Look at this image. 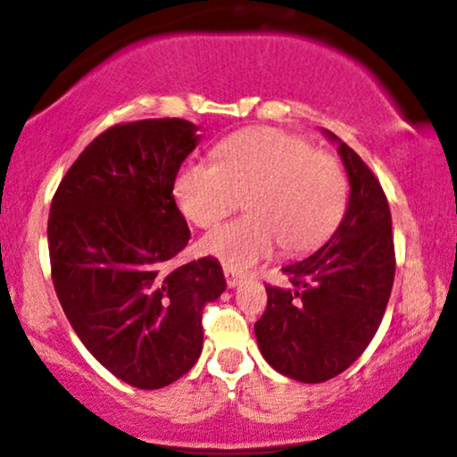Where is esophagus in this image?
I'll return each instance as SVG.
<instances>
[{"instance_id": "1", "label": "esophagus", "mask_w": 457, "mask_h": 457, "mask_svg": "<svg viewBox=\"0 0 457 457\" xmlns=\"http://www.w3.org/2000/svg\"><path fill=\"white\" fill-rule=\"evenodd\" d=\"M223 275H225V283H228V287L240 286V281H243V275H240V272H236L234 269H228V266L223 269Z\"/></svg>"}]
</instances>
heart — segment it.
<instances>
[{
  "instance_id": "heart-1",
  "label": "heart",
  "mask_w": 457,
  "mask_h": 457,
  "mask_svg": "<svg viewBox=\"0 0 457 457\" xmlns=\"http://www.w3.org/2000/svg\"><path fill=\"white\" fill-rule=\"evenodd\" d=\"M219 162H188L174 195L197 228H212L245 197L246 217L212 229L202 253L234 270L272 255L316 249L337 228L345 204V178L335 156L313 150L298 135L258 127L232 135L217 148Z\"/></svg>"
}]
</instances>
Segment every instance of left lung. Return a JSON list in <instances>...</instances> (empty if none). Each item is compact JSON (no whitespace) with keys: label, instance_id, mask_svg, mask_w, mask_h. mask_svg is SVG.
I'll list each match as a JSON object with an SVG mask.
<instances>
[{"label":"left lung","instance_id":"8db88e82","mask_svg":"<svg viewBox=\"0 0 457 457\" xmlns=\"http://www.w3.org/2000/svg\"><path fill=\"white\" fill-rule=\"evenodd\" d=\"M350 182L345 214L316 253L283 266L290 287L266 286L255 322L260 353L298 382H324L348 370L374 339L395 277L391 211L378 178L337 135Z\"/></svg>","mask_w":457,"mask_h":457}]
</instances>
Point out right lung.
Instances as JSON below:
<instances>
[{"instance_id":"right-lung-1","label":"right lung","mask_w":457,"mask_h":457,"mask_svg":"<svg viewBox=\"0 0 457 457\" xmlns=\"http://www.w3.org/2000/svg\"><path fill=\"white\" fill-rule=\"evenodd\" d=\"M180 118L115 124L87 145L51 202V277L68 322L115 378L161 389L202 354V313L225 290L214 258L170 269L191 232L178 170L199 144Z\"/></svg>"}]
</instances>
